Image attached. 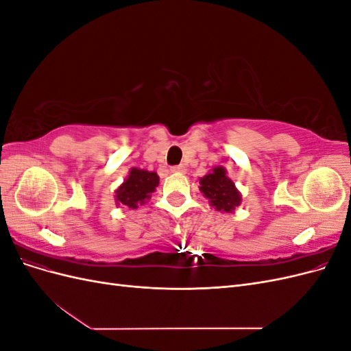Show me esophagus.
<instances>
[{
    "label": "esophagus",
    "instance_id": "obj_1",
    "mask_svg": "<svg viewBox=\"0 0 351 351\" xmlns=\"http://www.w3.org/2000/svg\"><path fill=\"white\" fill-rule=\"evenodd\" d=\"M171 173L183 174V173H186V168H184V165H174V167H171Z\"/></svg>",
    "mask_w": 351,
    "mask_h": 351
}]
</instances>
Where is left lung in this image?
Returning <instances> with one entry per match:
<instances>
[{"label":"left lung","instance_id":"left-lung-1","mask_svg":"<svg viewBox=\"0 0 351 351\" xmlns=\"http://www.w3.org/2000/svg\"><path fill=\"white\" fill-rule=\"evenodd\" d=\"M199 189L217 210L232 212L240 205L241 196L234 183L227 177L224 167H217L212 173L200 178Z\"/></svg>","mask_w":351,"mask_h":351}]
</instances>
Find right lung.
Segmentation results:
<instances>
[{"mask_svg": "<svg viewBox=\"0 0 351 351\" xmlns=\"http://www.w3.org/2000/svg\"><path fill=\"white\" fill-rule=\"evenodd\" d=\"M159 183L156 173L145 171V169L132 168L125 182L117 189L115 200L117 204H123L132 209L145 204L146 199L151 197V193Z\"/></svg>", "mask_w": 351, "mask_h": 351, "instance_id": "1", "label": "right lung"}]
</instances>
